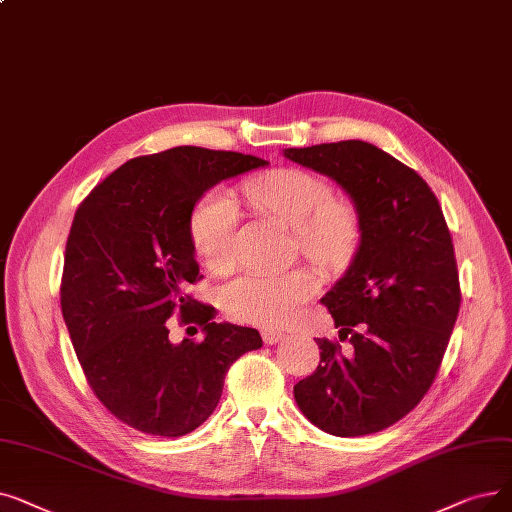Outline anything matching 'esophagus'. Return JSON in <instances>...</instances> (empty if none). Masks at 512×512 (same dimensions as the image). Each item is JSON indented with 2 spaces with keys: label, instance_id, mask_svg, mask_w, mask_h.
Wrapping results in <instances>:
<instances>
[{
  "label": "esophagus",
  "instance_id": "obj_1",
  "mask_svg": "<svg viewBox=\"0 0 512 512\" xmlns=\"http://www.w3.org/2000/svg\"><path fill=\"white\" fill-rule=\"evenodd\" d=\"M282 337H284V335H282L280 330H276V328H263V330H261V339H263V343H268V345L278 343Z\"/></svg>",
  "mask_w": 512,
  "mask_h": 512
}]
</instances>
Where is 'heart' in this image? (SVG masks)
I'll use <instances>...</instances> for the list:
<instances>
[{"instance_id": "b5f03b06", "label": "heart", "mask_w": 512, "mask_h": 512, "mask_svg": "<svg viewBox=\"0 0 512 512\" xmlns=\"http://www.w3.org/2000/svg\"><path fill=\"white\" fill-rule=\"evenodd\" d=\"M253 205L278 217L297 234L299 249L328 270H341L360 244V217L355 207L337 198L326 177L286 167L247 184ZM238 205L230 190L215 186L198 198L190 213V238L196 255L213 272H228L236 263ZM320 291V276L299 268L286 274L247 272L221 286L219 303L236 322L278 326Z\"/></svg>"}]
</instances>
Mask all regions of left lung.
Wrapping results in <instances>:
<instances>
[{"label": "left lung", "instance_id": "obj_1", "mask_svg": "<svg viewBox=\"0 0 512 512\" xmlns=\"http://www.w3.org/2000/svg\"><path fill=\"white\" fill-rule=\"evenodd\" d=\"M284 157L332 177L360 217V249L322 297L349 339H318L320 364L293 389L307 420L358 437L404 418L431 389L450 343L460 282L452 236L422 177L362 140L286 148Z\"/></svg>", "mask_w": 512, "mask_h": 512}]
</instances>
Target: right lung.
Returning <instances> with one entry per match:
<instances>
[{
    "label": "right lung",
    "instance_id": "obj_1",
    "mask_svg": "<svg viewBox=\"0 0 512 512\" xmlns=\"http://www.w3.org/2000/svg\"><path fill=\"white\" fill-rule=\"evenodd\" d=\"M263 165L242 152L177 146L127 161L79 205L64 251L62 318L87 385L125 425L161 437L194 431L213 414L230 366L261 347L255 328L211 322L213 307L186 288L203 278L190 238L196 201ZM175 313L206 339L173 346L166 326Z\"/></svg>",
    "mask_w": 512,
    "mask_h": 512
}]
</instances>
